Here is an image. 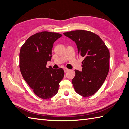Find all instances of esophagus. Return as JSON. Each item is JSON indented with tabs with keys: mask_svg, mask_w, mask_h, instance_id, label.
Returning <instances> with one entry per match:
<instances>
[{
	"mask_svg": "<svg viewBox=\"0 0 129 129\" xmlns=\"http://www.w3.org/2000/svg\"><path fill=\"white\" fill-rule=\"evenodd\" d=\"M64 72H65V73H67V72H68V71L69 70V69H67V68H65L64 69Z\"/></svg>",
	"mask_w": 129,
	"mask_h": 129,
	"instance_id": "34e87169",
	"label": "esophagus"
}]
</instances>
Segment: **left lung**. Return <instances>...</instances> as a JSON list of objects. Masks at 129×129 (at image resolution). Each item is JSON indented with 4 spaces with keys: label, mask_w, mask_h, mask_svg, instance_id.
I'll return each instance as SVG.
<instances>
[{
    "label": "left lung",
    "mask_w": 129,
    "mask_h": 129,
    "mask_svg": "<svg viewBox=\"0 0 129 129\" xmlns=\"http://www.w3.org/2000/svg\"><path fill=\"white\" fill-rule=\"evenodd\" d=\"M64 34L75 43L79 55L84 57L82 71L75 70V76L72 79L74 88L81 96H91L100 88L108 74L109 49L94 33L79 30Z\"/></svg>",
    "instance_id": "1"
}]
</instances>
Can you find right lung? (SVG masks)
Here are the masks:
<instances>
[{"label":"right lung","instance_id":"add662e5","mask_svg":"<svg viewBox=\"0 0 129 129\" xmlns=\"http://www.w3.org/2000/svg\"><path fill=\"white\" fill-rule=\"evenodd\" d=\"M62 35L57 33L42 31L31 35L21 46L19 67L24 80L40 98L48 99L55 95L59 83L64 76L62 68L46 67L51 59L54 42Z\"/></svg>","mask_w":129,"mask_h":129}]
</instances>
